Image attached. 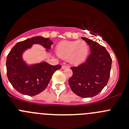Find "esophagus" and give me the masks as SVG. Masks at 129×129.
Masks as SVG:
<instances>
[{
    "label": "esophagus",
    "instance_id": "obj_1",
    "mask_svg": "<svg viewBox=\"0 0 129 129\" xmlns=\"http://www.w3.org/2000/svg\"><path fill=\"white\" fill-rule=\"evenodd\" d=\"M67 68H69V66H62V69H66Z\"/></svg>",
    "mask_w": 129,
    "mask_h": 129
}]
</instances>
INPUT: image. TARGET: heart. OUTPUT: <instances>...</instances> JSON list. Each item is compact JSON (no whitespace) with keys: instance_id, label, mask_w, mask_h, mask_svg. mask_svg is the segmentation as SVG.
Listing matches in <instances>:
<instances>
[{"instance_id":"b5f03b06","label":"heart","mask_w":129,"mask_h":129,"mask_svg":"<svg viewBox=\"0 0 129 129\" xmlns=\"http://www.w3.org/2000/svg\"><path fill=\"white\" fill-rule=\"evenodd\" d=\"M89 47L83 40L63 41L56 47V53L62 58H68L73 64H79L83 62L88 54Z\"/></svg>"}]
</instances>
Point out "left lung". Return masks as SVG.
<instances>
[{
	"mask_svg": "<svg viewBox=\"0 0 129 129\" xmlns=\"http://www.w3.org/2000/svg\"><path fill=\"white\" fill-rule=\"evenodd\" d=\"M82 39L89 46L90 53L85 62L71 67L73 74L69 84L76 95L90 98L100 93L107 83L112 59L104 46L87 38Z\"/></svg>",
	"mask_w": 129,
	"mask_h": 129,
	"instance_id": "obj_1",
	"label": "left lung"
}]
</instances>
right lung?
Masks as SVG:
<instances>
[{
	"instance_id": "right-lung-1",
	"label": "right lung",
	"mask_w": 129,
	"mask_h": 129,
	"mask_svg": "<svg viewBox=\"0 0 129 129\" xmlns=\"http://www.w3.org/2000/svg\"><path fill=\"white\" fill-rule=\"evenodd\" d=\"M53 42L48 38L37 36L18 42L6 59L8 78L16 90L22 94L35 96L47 86L53 73L61 68L60 65L51 66L46 62L27 65L22 58L23 53L33 44H40L48 51Z\"/></svg>"
}]
</instances>
